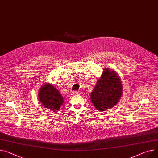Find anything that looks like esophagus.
Masks as SVG:
<instances>
[{
	"mask_svg": "<svg viewBox=\"0 0 158 158\" xmlns=\"http://www.w3.org/2000/svg\"><path fill=\"white\" fill-rule=\"evenodd\" d=\"M78 94V92H77V91H73V92H71V95L73 96V95H77Z\"/></svg>",
	"mask_w": 158,
	"mask_h": 158,
	"instance_id": "esophagus-1",
	"label": "esophagus"
}]
</instances>
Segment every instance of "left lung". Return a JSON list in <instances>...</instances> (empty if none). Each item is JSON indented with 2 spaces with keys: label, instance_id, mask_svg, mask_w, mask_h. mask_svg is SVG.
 Listing matches in <instances>:
<instances>
[{
  "label": "left lung",
  "instance_id": "obj_1",
  "mask_svg": "<svg viewBox=\"0 0 158 158\" xmlns=\"http://www.w3.org/2000/svg\"><path fill=\"white\" fill-rule=\"evenodd\" d=\"M123 94L119 75L111 68H104L90 93V101L98 111H106L118 104Z\"/></svg>",
  "mask_w": 158,
  "mask_h": 158
}]
</instances>
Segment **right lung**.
Masks as SVG:
<instances>
[{
	"instance_id": "obj_1",
	"label": "right lung",
	"mask_w": 158,
	"mask_h": 158,
	"mask_svg": "<svg viewBox=\"0 0 158 158\" xmlns=\"http://www.w3.org/2000/svg\"><path fill=\"white\" fill-rule=\"evenodd\" d=\"M38 98L44 107L53 111L59 110L64 102L61 94L49 83H45L40 88Z\"/></svg>"
}]
</instances>
